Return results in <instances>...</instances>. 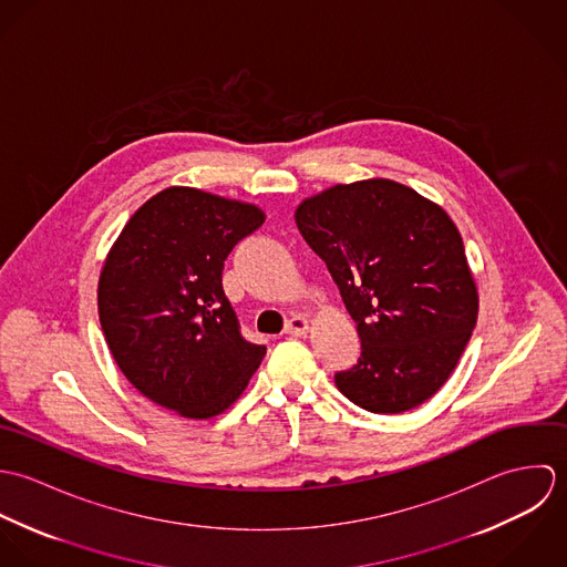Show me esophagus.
<instances>
[{
	"mask_svg": "<svg viewBox=\"0 0 567 567\" xmlns=\"http://www.w3.org/2000/svg\"><path fill=\"white\" fill-rule=\"evenodd\" d=\"M308 331V319L301 315H295L288 323H286V333L288 336H303Z\"/></svg>",
	"mask_w": 567,
	"mask_h": 567,
	"instance_id": "34e87169",
	"label": "esophagus"
}]
</instances>
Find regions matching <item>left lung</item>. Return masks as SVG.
<instances>
[{
    "label": "left lung",
    "mask_w": 567,
    "mask_h": 567,
    "mask_svg": "<svg viewBox=\"0 0 567 567\" xmlns=\"http://www.w3.org/2000/svg\"><path fill=\"white\" fill-rule=\"evenodd\" d=\"M358 324V364L333 375L375 414L430 400L456 369L478 319V292L450 216L389 178L333 185L297 209Z\"/></svg>",
    "instance_id": "left-lung-1"
}]
</instances>
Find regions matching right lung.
I'll return each mask as SVG.
<instances>
[{"label":"right lung","instance_id":"right-lung-1","mask_svg":"<svg viewBox=\"0 0 567 567\" xmlns=\"http://www.w3.org/2000/svg\"><path fill=\"white\" fill-rule=\"evenodd\" d=\"M261 223L255 205L167 187L122 229L100 275L97 312L117 367L151 402L209 419L243 395L266 347L244 338L223 268Z\"/></svg>","mask_w":567,"mask_h":567}]
</instances>
